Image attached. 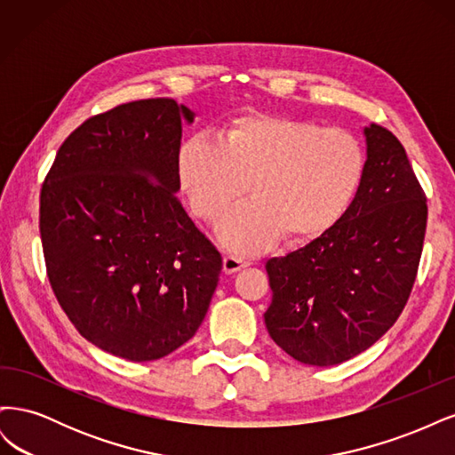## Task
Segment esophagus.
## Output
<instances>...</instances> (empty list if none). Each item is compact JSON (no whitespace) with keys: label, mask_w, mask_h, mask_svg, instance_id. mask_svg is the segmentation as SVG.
I'll return each instance as SVG.
<instances>
[{"label":"esophagus","mask_w":455,"mask_h":455,"mask_svg":"<svg viewBox=\"0 0 455 455\" xmlns=\"http://www.w3.org/2000/svg\"><path fill=\"white\" fill-rule=\"evenodd\" d=\"M249 264H251V261H246V259H243V258L226 256V258H224V273H226V275H233V273H237V271L244 269Z\"/></svg>","instance_id":"34e87169"}]
</instances>
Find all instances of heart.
Wrapping results in <instances>:
<instances>
[{
	"label": "heart",
	"instance_id": "b5f03b06",
	"mask_svg": "<svg viewBox=\"0 0 455 455\" xmlns=\"http://www.w3.org/2000/svg\"><path fill=\"white\" fill-rule=\"evenodd\" d=\"M364 172L366 151L353 132L273 116L237 119L224 142L191 136L176 161L180 194L203 222L222 216L251 182L254 199L218 226V241L244 254L283 235L292 243L324 235L349 211Z\"/></svg>",
	"mask_w": 455,
	"mask_h": 455
}]
</instances>
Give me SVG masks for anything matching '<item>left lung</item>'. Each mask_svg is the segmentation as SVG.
<instances>
[{
    "mask_svg": "<svg viewBox=\"0 0 455 455\" xmlns=\"http://www.w3.org/2000/svg\"><path fill=\"white\" fill-rule=\"evenodd\" d=\"M366 172L349 211L304 249L266 269L271 339L311 366H334L366 351L403 313L427 228V199L396 136L364 127Z\"/></svg>",
    "mask_w": 455,
    "mask_h": 455,
    "instance_id": "obj_1",
    "label": "left lung"
}]
</instances>
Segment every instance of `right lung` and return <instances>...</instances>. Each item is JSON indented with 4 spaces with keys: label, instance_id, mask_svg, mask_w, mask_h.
<instances>
[{
    "label": "right lung",
    "instance_id": "right-lung-1",
    "mask_svg": "<svg viewBox=\"0 0 455 455\" xmlns=\"http://www.w3.org/2000/svg\"><path fill=\"white\" fill-rule=\"evenodd\" d=\"M172 99L121 104L60 146L39 196L51 286L77 332L121 359L157 361L194 338L222 256L178 194L182 123Z\"/></svg>",
    "mask_w": 455,
    "mask_h": 455
}]
</instances>
